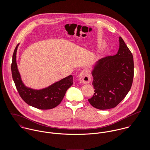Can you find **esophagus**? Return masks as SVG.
<instances>
[{"instance_id":"esophagus-1","label":"esophagus","mask_w":150,"mask_h":150,"mask_svg":"<svg viewBox=\"0 0 150 150\" xmlns=\"http://www.w3.org/2000/svg\"><path fill=\"white\" fill-rule=\"evenodd\" d=\"M79 79L80 81L83 84H87L91 82V77L88 70H84L79 74Z\"/></svg>"}]
</instances>
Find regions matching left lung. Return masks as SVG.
<instances>
[{
    "mask_svg": "<svg viewBox=\"0 0 150 150\" xmlns=\"http://www.w3.org/2000/svg\"><path fill=\"white\" fill-rule=\"evenodd\" d=\"M119 42L117 54L100 59L92 73L95 93L88 101L98 109L116 107L127 96L132 85L133 55L121 37Z\"/></svg>",
    "mask_w": 150,
    "mask_h": 150,
    "instance_id": "1",
    "label": "left lung"
}]
</instances>
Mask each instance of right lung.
I'll return each instance as SVG.
<instances>
[{"label":"right lung","instance_id":"right-lung-1","mask_svg":"<svg viewBox=\"0 0 150 150\" xmlns=\"http://www.w3.org/2000/svg\"><path fill=\"white\" fill-rule=\"evenodd\" d=\"M19 44L14 50L11 66L13 79L20 96L28 105L42 110L57 107L62 102L66 91L73 84L71 75L65 77L48 88L35 90L26 87L22 81L16 62V53Z\"/></svg>","mask_w":150,"mask_h":150}]
</instances>
